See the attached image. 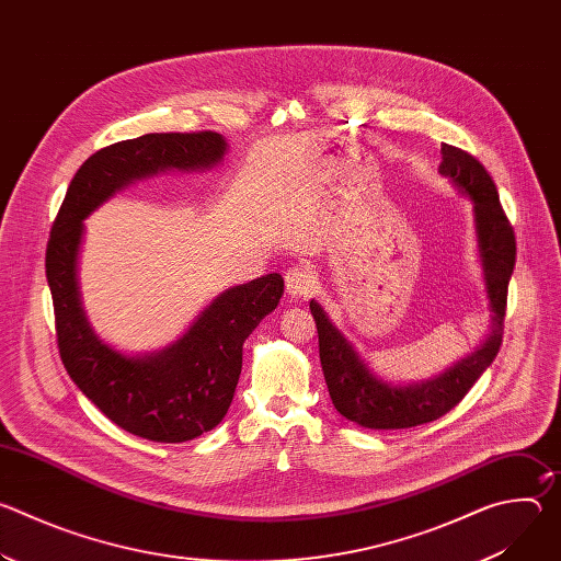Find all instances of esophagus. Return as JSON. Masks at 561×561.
<instances>
[{"mask_svg": "<svg viewBox=\"0 0 561 561\" xmlns=\"http://www.w3.org/2000/svg\"><path fill=\"white\" fill-rule=\"evenodd\" d=\"M284 282H286V293L290 297H308L314 290V286H317L314 273L310 268H306V266L290 268L286 273Z\"/></svg>", "mask_w": 561, "mask_h": 561, "instance_id": "1", "label": "esophagus"}]
</instances>
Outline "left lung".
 I'll list each match as a JSON object with an SVG mask.
<instances>
[{
    "instance_id": "1",
    "label": "left lung",
    "mask_w": 561,
    "mask_h": 561,
    "mask_svg": "<svg viewBox=\"0 0 561 561\" xmlns=\"http://www.w3.org/2000/svg\"><path fill=\"white\" fill-rule=\"evenodd\" d=\"M439 173L472 202L493 329L482 346L439 377L394 386L370 373L353 344L333 327L324 308L312 299L310 312L317 324L319 362H322L329 394L340 415L364 428L397 431L439 420L461 402L472 383L493 364L502 346L508 282L517 255L513 226L500 204L493 178L470 152L442 144Z\"/></svg>"
}]
</instances>
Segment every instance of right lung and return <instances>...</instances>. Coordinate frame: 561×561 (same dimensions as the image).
Masks as SVG:
<instances>
[{
    "instance_id": "obj_1",
    "label": "right lung",
    "mask_w": 561,
    "mask_h": 561,
    "mask_svg": "<svg viewBox=\"0 0 561 561\" xmlns=\"http://www.w3.org/2000/svg\"><path fill=\"white\" fill-rule=\"evenodd\" d=\"M224 152L226 139L213 130L150 133L98 150L75 173L46 247L64 368L113 424L150 442H188L224 420L242 373V346L277 308L284 279L271 273L228 288L175 344L130 357L95 335L79 299L77 255L84 219L137 180L171 169H213Z\"/></svg>"
}]
</instances>
